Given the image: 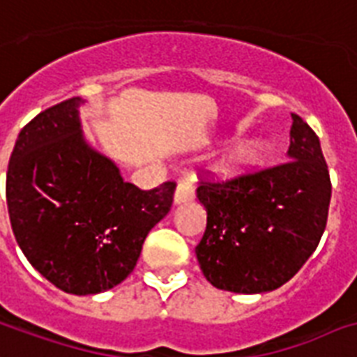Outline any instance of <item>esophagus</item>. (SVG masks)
<instances>
[{
    "label": "esophagus",
    "instance_id": "esophagus-1",
    "mask_svg": "<svg viewBox=\"0 0 357 357\" xmlns=\"http://www.w3.org/2000/svg\"><path fill=\"white\" fill-rule=\"evenodd\" d=\"M193 199V186L190 182H178V186L175 190V204H184L188 201H192Z\"/></svg>",
    "mask_w": 357,
    "mask_h": 357
}]
</instances>
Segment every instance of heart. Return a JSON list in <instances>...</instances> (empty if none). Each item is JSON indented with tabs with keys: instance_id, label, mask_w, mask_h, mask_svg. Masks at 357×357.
<instances>
[{
	"instance_id": "obj_1",
	"label": "heart",
	"mask_w": 357,
	"mask_h": 357,
	"mask_svg": "<svg viewBox=\"0 0 357 357\" xmlns=\"http://www.w3.org/2000/svg\"><path fill=\"white\" fill-rule=\"evenodd\" d=\"M262 153H264V143L261 139L240 141L238 145H234L223 154L216 165V173L225 178L240 175L245 169H250L251 165L257 164V160L261 158Z\"/></svg>"
}]
</instances>
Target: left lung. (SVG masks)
Returning a JSON list of instances; mask_svg holds the SVG:
<instances>
[{"label": "left lung", "instance_id": "8db88e82", "mask_svg": "<svg viewBox=\"0 0 357 357\" xmlns=\"http://www.w3.org/2000/svg\"><path fill=\"white\" fill-rule=\"evenodd\" d=\"M291 117L289 162L197 188L206 229L195 255L216 289L236 294L275 291L296 275L322 238L330 173L319 135L296 113Z\"/></svg>", "mask_w": 357, "mask_h": 357}]
</instances>
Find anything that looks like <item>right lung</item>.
Segmentation results:
<instances>
[{"instance_id":"add662e5","label":"right lung","mask_w":357,"mask_h":357,"mask_svg":"<svg viewBox=\"0 0 357 357\" xmlns=\"http://www.w3.org/2000/svg\"><path fill=\"white\" fill-rule=\"evenodd\" d=\"M84 100L68 98L22 128L7 169L15 238L40 275L87 296L128 278L149 231L167 216L175 182L139 190L85 141Z\"/></svg>"}]
</instances>
